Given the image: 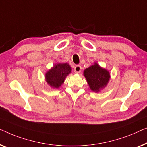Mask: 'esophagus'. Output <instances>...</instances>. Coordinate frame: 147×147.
<instances>
[{
  "label": "esophagus",
  "mask_w": 147,
  "mask_h": 147,
  "mask_svg": "<svg viewBox=\"0 0 147 147\" xmlns=\"http://www.w3.org/2000/svg\"><path fill=\"white\" fill-rule=\"evenodd\" d=\"M81 70H82V68L80 65H76L75 67H74V71L75 73H80V72H81Z\"/></svg>",
  "instance_id": "obj_1"
}]
</instances>
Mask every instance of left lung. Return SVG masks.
<instances>
[{
  "instance_id": "left-lung-1",
  "label": "left lung",
  "mask_w": 147,
  "mask_h": 147,
  "mask_svg": "<svg viewBox=\"0 0 147 147\" xmlns=\"http://www.w3.org/2000/svg\"><path fill=\"white\" fill-rule=\"evenodd\" d=\"M83 74L90 90L94 92H100L106 87L111 78L109 71L97 63L84 70Z\"/></svg>"
}]
</instances>
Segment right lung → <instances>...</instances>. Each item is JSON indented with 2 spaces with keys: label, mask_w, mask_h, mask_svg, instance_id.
<instances>
[{
  "label": "right lung",
  "mask_w": 147,
  "mask_h": 147,
  "mask_svg": "<svg viewBox=\"0 0 147 147\" xmlns=\"http://www.w3.org/2000/svg\"><path fill=\"white\" fill-rule=\"evenodd\" d=\"M71 71L72 68L67 63H57L45 73V80L53 88H58L64 83Z\"/></svg>",
  "instance_id": "obj_1"
}]
</instances>
